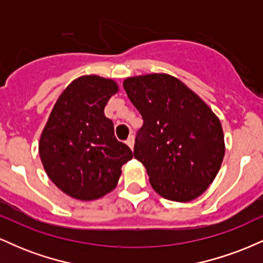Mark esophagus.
<instances>
[{
  "mask_svg": "<svg viewBox=\"0 0 263 263\" xmlns=\"http://www.w3.org/2000/svg\"><path fill=\"white\" fill-rule=\"evenodd\" d=\"M126 143L128 144L129 148H131V149L134 148V144H135V136H134V135H129L127 140H126Z\"/></svg>",
  "mask_w": 263,
  "mask_h": 263,
  "instance_id": "34e87169",
  "label": "esophagus"
}]
</instances>
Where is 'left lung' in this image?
<instances>
[{
	"label": "left lung",
	"mask_w": 263,
	"mask_h": 263,
	"mask_svg": "<svg viewBox=\"0 0 263 263\" xmlns=\"http://www.w3.org/2000/svg\"><path fill=\"white\" fill-rule=\"evenodd\" d=\"M123 89L143 120L134 156L146 167L152 188L173 201H190L203 194L225 153L218 117L171 75L128 78Z\"/></svg>",
	"instance_id": "1"
}]
</instances>
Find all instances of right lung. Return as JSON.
I'll return each mask as SVG.
<instances>
[{
  "label": "right lung",
  "mask_w": 263,
  "mask_h": 263,
  "mask_svg": "<svg viewBox=\"0 0 263 263\" xmlns=\"http://www.w3.org/2000/svg\"><path fill=\"white\" fill-rule=\"evenodd\" d=\"M116 91L115 81L96 75L74 80L57 100L41 136L39 156L48 177L75 199L93 200L111 192L121 167L134 157L104 114Z\"/></svg>",
  "instance_id": "right-lung-1"
}]
</instances>
